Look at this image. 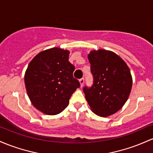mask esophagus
Wrapping results in <instances>:
<instances>
[{"label":"esophagus","instance_id":"esophagus-1","mask_svg":"<svg viewBox=\"0 0 153 153\" xmlns=\"http://www.w3.org/2000/svg\"><path fill=\"white\" fill-rule=\"evenodd\" d=\"M79 82H80V87H83V83H84V78H82L81 79L79 80Z\"/></svg>","mask_w":153,"mask_h":153}]
</instances>
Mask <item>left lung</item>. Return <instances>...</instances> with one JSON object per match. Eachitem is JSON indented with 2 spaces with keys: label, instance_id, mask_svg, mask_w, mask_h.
<instances>
[{
  "label": "left lung",
  "instance_id": "1",
  "mask_svg": "<svg viewBox=\"0 0 153 153\" xmlns=\"http://www.w3.org/2000/svg\"><path fill=\"white\" fill-rule=\"evenodd\" d=\"M94 82L83 92L91 110L101 117L110 116L122 108L132 87L126 63L114 52L94 50L88 55Z\"/></svg>",
  "mask_w": 153,
  "mask_h": 153
}]
</instances>
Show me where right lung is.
Returning <instances> with one entry per match:
<instances>
[{"instance_id":"1","label":"right lung","mask_w":153,"mask_h":153,"mask_svg":"<svg viewBox=\"0 0 153 153\" xmlns=\"http://www.w3.org/2000/svg\"><path fill=\"white\" fill-rule=\"evenodd\" d=\"M69 53L68 50L56 47L40 52L25 72V87L30 101L46 115L62 112L80 85L73 78L75 67L68 61Z\"/></svg>"}]
</instances>
